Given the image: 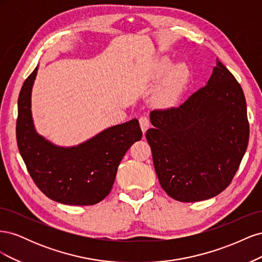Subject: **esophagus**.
I'll return each instance as SVG.
<instances>
[{
	"mask_svg": "<svg viewBox=\"0 0 262 262\" xmlns=\"http://www.w3.org/2000/svg\"><path fill=\"white\" fill-rule=\"evenodd\" d=\"M139 121H140V125H141L142 132H143V134H144V133L147 131V129L149 128V120H148V118L145 117V116H143V117H141V118L139 119Z\"/></svg>",
	"mask_w": 262,
	"mask_h": 262,
	"instance_id": "1",
	"label": "esophagus"
}]
</instances>
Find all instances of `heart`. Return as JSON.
<instances>
[{"label": "heart", "mask_w": 262, "mask_h": 262, "mask_svg": "<svg viewBox=\"0 0 262 262\" xmlns=\"http://www.w3.org/2000/svg\"><path fill=\"white\" fill-rule=\"evenodd\" d=\"M171 64L170 58L164 55L153 62L150 71V76L154 80L165 74L155 94L156 101L163 105L172 104L180 97L190 76L189 69L184 62H177L172 66Z\"/></svg>", "instance_id": "obj_1"}]
</instances>
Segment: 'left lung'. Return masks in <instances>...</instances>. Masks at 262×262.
Listing matches in <instances>:
<instances>
[{
	"mask_svg": "<svg viewBox=\"0 0 262 262\" xmlns=\"http://www.w3.org/2000/svg\"><path fill=\"white\" fill-rule=\"evenodd\" d=\"M146 131L156 175L172 199H211L231 184L249 140L243 89L219 59L209 81L177 108L154 110Z\"/></svg>",
	"mask_w": 262,
	"mask_h": 262,
	"instance_id": "8db88e82",
	"label": "left lung"
}]
</instances>
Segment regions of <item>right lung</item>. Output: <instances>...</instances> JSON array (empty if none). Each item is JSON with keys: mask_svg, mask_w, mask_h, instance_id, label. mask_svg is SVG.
Here are the masks:
<instances>
[{"mask_svg": "<svg viewBox=\"0 0 262 262\" xmlns=\"http://www.w3.org/2000/svg\"><path fill=\"white\" fill-rule=\"evenodd\" d=\"M38 67L24 82L18 97L19 153L37 187L51 200L69 205L96 204L109 194L126 150L142 139L138 119L109 126L77 145L52 143L37 132L31 113Z\"/></svg>", "mask_w": 262, "mask_h": 262, "instance_id": "obj_1", "label": "right lung"}]
</instances>
